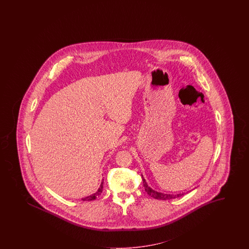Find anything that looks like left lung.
Returning a JSON list of instances; mask_svg holds the SVG:
<instances>
[{
	"label": "left lung",
	"instance_id": "1",
	"mask_svg": "<svg viewBox=\"0 0 249 249\" xmlns=\"http://www.w3.org/2000/svg\"><path fill=\"white\" fill-rule=\"evenodd\" d=\"M142 181H143V186L146 193L149 195V196L155 198V199H158V200H171V199H174V198H177V197H180V196H183V194H179V195H167V194H162V193H159L154 191L153 189H151L150 186H148L147 182L145 181V179L142 176Z\"/></svg>",
	"mask_w": 249,
	"mask_h": 249
}]
</instances>
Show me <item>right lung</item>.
I'll use <instances>...</instances> for the list:
<instances>
[{"label": "right lung", "mask_w": 249, "mask_h": 249, "mask_svg": "<svg viewBox=\"0 0 249 249\" xmlns=\"http://www.w3.org/2000/svg\"><path fill=\"white\" fill-rule=\"evenodd\" d=\"M102 190H103V181L101 182V184H100V187L98 188V192L97 193H95V194H93L92 196H88V197H85V198H82V201H93V200H95L97 197H98L101 193H102Z\"/></svg>", "instance_id": "1"}]
</instances>
